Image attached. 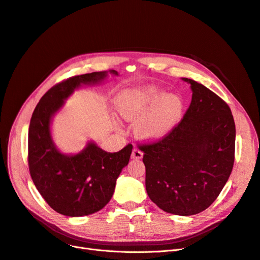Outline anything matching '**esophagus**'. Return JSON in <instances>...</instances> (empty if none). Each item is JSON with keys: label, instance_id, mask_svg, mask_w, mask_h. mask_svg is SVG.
<instances>
[{"label": "esophagus", "instance_id": "esophagus-1", "mask_svg": "<svg viewBox=\"0 0 260 260\" xmlns=\"http://www.w3.org/2000/svg\"><path fill=\"white\" fill-rule=\"evenodd\" d=\"M143 157V153L140 151L139 148H133V151L131 153V158L132 159H141Z\"/></svg>", "mask_w": 260, "mask_h": 260}]
</instances>
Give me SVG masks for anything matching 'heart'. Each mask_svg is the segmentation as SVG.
<instances>
[{
	"label": "heart",
	"instance_id": "1",
	"mask_svg": "<svg viewBox=\"0 0 260 260\" xmlns=\"http://www.w3.org/2000/svg\"><path fill=\"white\" fill-rule=\"evenodd\" d=\"M122 119L136 122L135 135L143 141H157L174 129L183 116V100L155 85L122 92L117 99Z\"/></svg>",
	"mask_w": 260,
	"mask_h": 260
}]
</instances>
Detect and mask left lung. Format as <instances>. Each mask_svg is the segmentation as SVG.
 I'll return each instance as SVG.
<instances>
[{"label": "left lung", "instance_id": "8db88e82", "mask_svg": "<svg viewBox=\"0 0 260 260\" xmlns=\"http://www.w3.org/2000/svg\"><path fill=\"white\" fill-rule=\"evenodd\" d=\"M192 101L182 120L143 151L148 198L169 214L191 216L208 208L234 164L235 123L230 107L205 85L187 78Z\"/></svg>", "mask_w": 260, "mask_h": 260}]
</instances>
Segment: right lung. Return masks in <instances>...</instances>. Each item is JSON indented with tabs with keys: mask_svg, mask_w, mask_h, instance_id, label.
I'll use <instances>...</instances> for the list:
<instances>
[{
	"mask_svg": "<svg viewBox=\"0 0 260 260\" xmlns=\"http://www.w3.org/2000/svg\"><path fill=\"white\" fill-rule=\"evenodd\" d=\"M109 74L118 76L116 70ZM108 72L75 76L54 85L36 106L28 133V164L31 178L45 202L58 214L82 217L94 214L111 201L116 180L129 162L132 145L108 153L94 142L74 155L58 151L51 135L54 115L75 90L103 81Z\"/></svg>",
	"mask_w": 260,
	"mask_h": 260,
	"instance_id": "1",
	"label": "right lung"
}]
</instances>
